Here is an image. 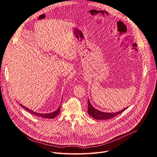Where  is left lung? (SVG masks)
Returning <instances> with one entry per match:
<instances>
[{
    "label": "left lung",
    "mask_w": 157,
    "mask_h": 157,
    "mask_svg": "<svg viewBox=\"0 0 157 157\" xmlns=\"http://www.w3.org/2000/svg\"><path fill=\"white\" fill-rule=\"evenodd\" d=\"M88 109L87 113L90 115L93 118L97 119V120H108L109 119L113 118L117 115L122 113L126 109H127V107L118 111L116 113H104V112L100 111L98 109H96L95 107H94L92 104L90 102V101L88 99Z\"/></svg>",
    "instance_id": "left-lung-1"
}]
</instances>
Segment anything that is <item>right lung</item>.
<instances>
[{"label":"right lung","instance_id":"add662e5","mask_svg":"<svg viewBox=\"0 0 157 157\" xmlns=\"http://www.w3.org/2000/svg\"><path fill=\"white\" fill-rule=\"evenodd\" d=\"M20 105H21V107H23L24 109H26L27 110H28L29 112V113H30L31 114H33L35 116H36L40 117H43V118H44V119H45V118L46 119H54L60 113V106H61V104L59 105L58 108L55 111L53 112V113H48V114H41V113H36V112H34V111H33L32 110H30L29 108H27L26 107H24V105H22L21 104H20Z\"/></svg>","mask_w":157,"mask_h":157}]
</instances>
